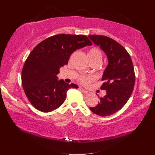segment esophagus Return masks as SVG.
<instances>
[{"instance_id":"obj_1","label":"esophagus","mask_w":155,"mask_h":155,"mask_svg":"<svg viewBox=\"0 0 155 155\" xmlns=\"http://www.w3.org/2000/svg\"><path fill=\"white\" fill-rule=\"evenodd\" d=\"M79 90H80L81 92H84V93H85V94H89V92H88V91L85 90L84 88H82V87H79Z\"/></svg>"}]
</instances>
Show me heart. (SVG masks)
<instances>
[{
    "instance_id": "b5f03b06",
    "label": "heart",
    "mask_w": 155,
    "mask_h": 155,
    "mask_svg": "<svg viewBox=\"0 0 155 155\" xmlns=\"http://www.w3.org/2000/svg\"><path fill=\"white\" fill-rule=\"evenodd\" d=\"M88 58L91 61H102V54L100 50L98 48H93L91 49L90 50L88 51ZM95 79L94 77L92 75H81L79 76L78 80V82L82 85H87L92 81H94Z\"/></svg>"
}]
</instances>
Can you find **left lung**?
Returning <instances> with one entry per match:
<instances>
[{"instance_id":"obj_1","label":"left lung","mask_w":155,"mask_h":155,"mask_svg":"<svg viewBox=\"0 0 155 155\" xmlns=\"http://www.w3.org/2000/svg\"><path fill=\"white\" fill-rule=\"evenodd\" d=\"M88 38L100 46L108 59L102 78L104 82L101 87L106 91V95L90 109L99 116H110L123 108L132 94L135 84L133 64L126 49L115 40L101 35H89Z\"/></svg>"}]
</instances>
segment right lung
Here are the masks:
<instances>
[{"mask_svg":"<svg viewBox=\"0 0 155 155\" xmlns=\"http://www.w3.org/2000/svg\"><path fill=\"white\" fill-rule=\"evenodd\" d=\"M92 42L86 36L57 35L39 43L30 53L22 70V85L28 100L38 110L48 112L58 108L71 88H78L58 80L60 68L67 64L70 55Z\"/></svg>","mask_w":155,"mask_h":155,"instance_id":"add662e5","label":"right lung"}]
</instances>
